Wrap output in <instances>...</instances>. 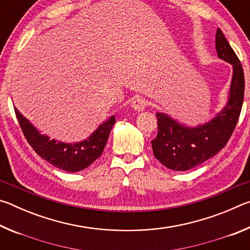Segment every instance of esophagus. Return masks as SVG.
Here are the masks:
<instances>
[{
  "label": "esophagus",
  "instance_id": "1",
  "mask_svg": "<svg viewBox=\"0 0 250 250\" xmlns=\"http://www.w3.org/2000/svg\"><path fill=\"white\" fill-rule=\"evenodd\" d=\"M146 100L141 98V97H137V98H134L132 101V108L135 111H143V110L146 109Z\"/></svg>",
  "mask_w": 250,
  "mask_h": 250
}]
</instances>
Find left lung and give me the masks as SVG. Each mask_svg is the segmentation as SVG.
Masks as SVG:
<instances>
[{"label": "left lung", "mask_w": 250, "mask_h": 250, "mask_svg": "<svg viewBox=\"0 0 250 250\" xmlns=\"http://www.w3.org/2000/svg\"><path fill=\"white\" fill-rule=\"evenodd\" d=\"M215 43L218 57L230 62L234 70L229 99L223 111L197 128H186L166 113H156L158 135L151 141L152 150L155 158L173 171H188L216 155L227 145L239 119L245 92L243 66L219 28Z\"/></svg>", "instance_id": "obj_1"}]
</instances>
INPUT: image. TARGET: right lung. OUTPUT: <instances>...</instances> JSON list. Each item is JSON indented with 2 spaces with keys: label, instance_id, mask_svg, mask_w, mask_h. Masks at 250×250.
Instances as JSON below:
<instances>
[{
  "label": "right lung",
  "instance_id": "add662e5",
  "mask_svg": "<svg viewBox=\"0 0 250 250\" xmlns=\"http://www.w3.org/2000/svg\"><path fill=\"white\" fill-rule=\"evenodd\" d=\"M14 111L24 137L33 150L52 166L66 172L82 171L94 163L103 154L110 131L116 122L115 116L110 117L87 140L68 145L49 140V138L34 128L18 109L14 108Z\"/></svg>",
  "mask_w": 250,
  "mask_h": 250
}]
</instances>
